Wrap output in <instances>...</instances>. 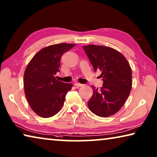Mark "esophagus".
I'll return each instance as SVG.
<instances>
[{
  "instance_id": "esophagus-1",
  "label": "esophagus",
  "mask_w": 157,
  "mask_h": 157,
  "mask_svg": "<svg viewBox=\"0 0 157 157\" xmlns=\"http://www.w3.org/2000/svg\"><path fill=\"white\" fill-rule=\"evenodd\" d=\"M77 87H80V86H83V85L82 84H80V83H78V82H75L74 84Z\"/></svg>"
}]
</instances>
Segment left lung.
<instances>
[{"label": "left lung", "instance_id": "1", "mask_svg": "<svg viewBox=\"0 0 157 157\" xmlns=\"http://www.w3.org/2000/svg\"><path fill=\"white\" fill-rule=\"evenodd\" d=\"M94 71H101L103 86H92L93 95L88 107L95 115L108 117L117 113L127 100L132 88V70L123 54L104 46H83Z\"/></svg>", "mask_w": 157, "mask_h": 157}]
</instances>
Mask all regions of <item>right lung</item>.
Returning <instances> with one entry per match:
<instances>
[{"label": "right lung", "mask_w": 157, "mask_h": 157, "mask_svg": "<svg viewBox=\"0 0 157 157\" xmlns=\"http://www.w3.org/2000/svg\"><path fill=\"white\" fill-rule=\"evenodd\" d=\"M75 44H58L41 49L25 69V93L31 109L42 118H49L58 113L63 106L65 95L72 84L56 79L60 58Z\"/></svg>", "instance_id": "add662e5"}]
</instances>
